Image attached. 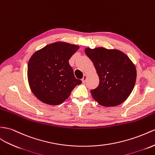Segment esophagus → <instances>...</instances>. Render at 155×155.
<instances>
[{
    "label": "esophagus",
    "instance_id": "obj_1",
    "mask_svg": "<svg viewBox=\"0 0 155 155\" xmlns=\"http://www.w3.org/2000/svg\"><path fill=\"white\" fill-rule=\"evenodd\" d=\"M86 79H87V74H84V76H83V78H82V81L83 82H86Z\"/></svg>",
    "mask_w": 155,
    "mask_h": 155
}]
</instances>
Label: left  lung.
<instances>
[{
  "label": "left lung",
  "mask_w": 155,
  "mask_h": 155,
  "mask_svg": "<svg viewBox=\"0 0 155 155\" xmlns=\"http://www.w3.org/2000/svg\"><path fill=\"white\" fill-rule=\"evenodd\" d=\"M85 53L100 78L98 86L90 91L93 98L105 107L121 104L132 93L136 83L137 73L133 62L118 50L86 48Z\"/></svg>",
  "instance_id": "obj_1"
}]
</instances>
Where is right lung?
I'll use <instances>...</instances> for the list:
<instances>
[{"label":"right lung","mask_w":155,"mask_h":155,"mask_svg":"<svg viewBox=\"0 0 155 155\" xmlns=\"http://www.w3.org/2000/svg\"><path fill=\"white\" fill-rule=\"evenodd\" d=\"M79 46L64 42L46 45L31 57L27 67L30 88L40 101L59 105L82 81L75 78L69 63Z\"/></svg>","instance_id":"right-lung-1"}]
</instances>
